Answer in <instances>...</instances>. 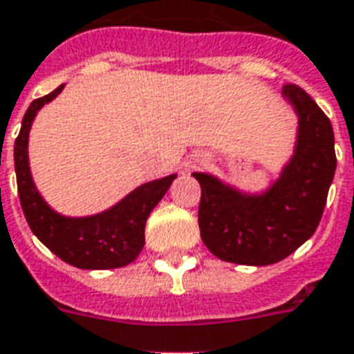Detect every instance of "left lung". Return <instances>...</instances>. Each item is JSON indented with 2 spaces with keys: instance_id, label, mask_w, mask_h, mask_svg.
I'll return each instance as SVG.
<instances>
[{
  "instance_id": "8db88e82",
  "label": "left lung",
  "mask_w": 354,
  "mask_h": 354,
  "mask_svg": "<svg viewBox=\"0 0 354 354\" xmlns=\"http://www.w3.org/2000/svg\"><path fill=\"white\" fill-rule=\"evenodd\" d=\"M299 115L291 160L272 187L246 194L209 174H194L201 187L198 222L201 241L222 261L272 265L306 243L325 211L336 171L330 119L304 89H281Z\"/></svg>"
}]
</instances>
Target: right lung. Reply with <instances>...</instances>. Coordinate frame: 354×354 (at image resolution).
Here are the masks:
<instances>
[{"label": "right lung", "instance_id": "right-lung-1", "mask_svg": "<svg viewBox=\"0 0 354 354\" xmlns=\"http://www.w3.org/2000/svg\"><path fill=\"white\" fill-rule=\"evenodd\" d=\"M63 87L37 98L26 111L15 142V169L20 205L29 227L48 250L68 265L86 270H106L129 265L145 244V222L164 198L177 175L145 183L108 211L93 216L71 218L55 212L37 190L29 169L28 140L37 111L54 100Z\"/></svg>", "mask_w": 354, "mask_h": 354}]
</instances>
